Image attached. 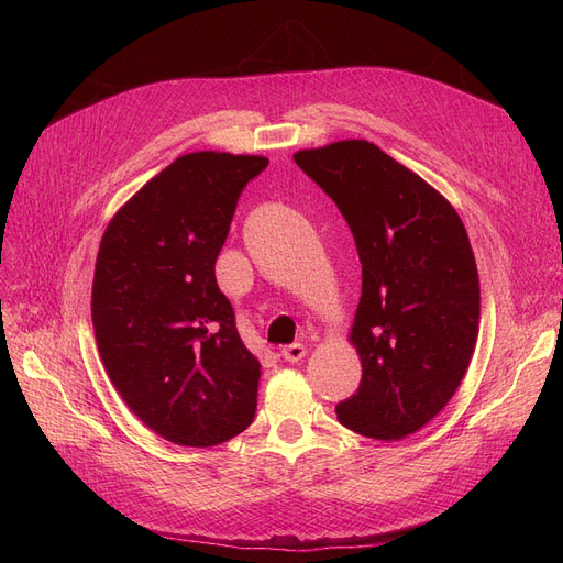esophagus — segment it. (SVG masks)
<instances>
[{
	"label": "esophagus",
	"mask_w": 563,
	"mask_h": 563,
	"mask_svg": "<svg viewBox=\"0 0 563 563\" xmlns=\"http://www.w3.org/2000/svg\"><path fill=\"white\" fill-rule=\"evenodd\" d=\"M282 360L284 362H291V364H296V362H300V360H305V354H308V350H305V345H300V343H294V345H286V347H282Z\"/></svg>",
	"instance_id": "34e87169"
}]
</instances>
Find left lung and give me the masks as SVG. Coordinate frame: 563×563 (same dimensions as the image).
<instances>
[{
    "mask_svg": "<svg viewBox=\"0 0 563 563\" xmlns=\"http://www.w3.org/2000/svg\"><path fill=\"white\" fill-rule=\"evenodd\" d=\"M294 159L335 201L362 263L350 333L362 383L335 406L338 420L371 439H404L451 401L474 354L479 275L467 230L432 185L368 141Z\"/></svg>",
    "mask_w": 563,
    "mask_h": 563,
    "instance_id": "obj_1",
    "label": "left lung"
}]
</instances>
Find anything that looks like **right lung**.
<instances>
[{"label":"right lung","instance_id":"right-lung-1","mask_svg":"<svg viewBox=\"0 0 563 563\" xmlns=\"http://www.w3.org/2000/svg\"><path fill=\"white\" fill-rule=\"evenodd\" d=\"M269 164L190 152L114 213L98 249L91 319L112 385L150 430L216 446L255 416L261 362L216 282L236 199Z\"/></svg>","mask_w":563,"mask_h":563}]
</instances>
